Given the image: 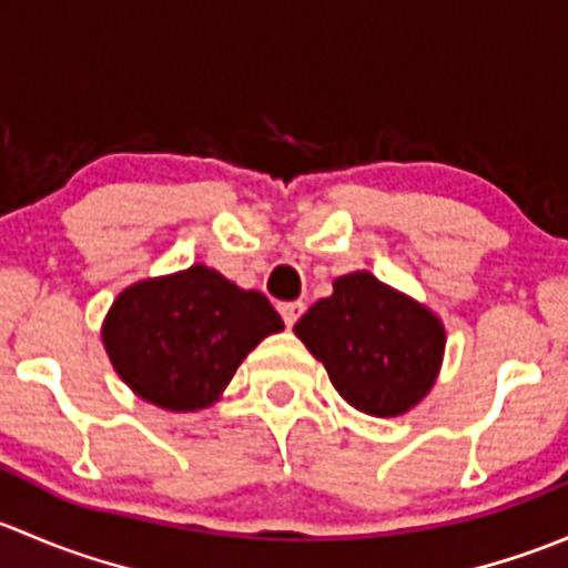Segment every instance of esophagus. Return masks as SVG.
<instances>
[{
    "label": "esophagus",
    "instance_id": "esophagus-1",
    "mask_svg": "<svg viewBox=\"0 0 568 568\" xmlns=\"http://www.w3.org/2000/svg\"><path fill=\"white\" fill-rule=\"evenodd\" d=\"M302 313H305V305H302V302H283V305H280V316H283L285 326H294Z\"/></svg>",
    "mask_w": 568,
    "mask_h": 568
}]
</instances>
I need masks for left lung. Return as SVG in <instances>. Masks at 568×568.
I'll return each mask as SVG.
<instances>
[{"instance_id": "left-lung-1", "label": "left lung", "mask_w": 568, "mask_h": 568, "mask_svg": "<svg viewBox=\"0 0 568 568\" xmlns=\"http://www.w3.org/2000/svg\"><path fill=\"white\" fill-rule=\"evenodd\" d=\"M294 332L324 363L341 398L371 417L415 409L437 382L448 341L432 307L371 272L337 277Z\"/></svg>"}]
</instances>
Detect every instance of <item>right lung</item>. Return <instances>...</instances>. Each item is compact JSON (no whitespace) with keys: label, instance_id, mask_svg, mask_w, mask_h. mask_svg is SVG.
I'll list each match as a JSON object with an SVG mask.
<instances>
[{"label":"right lung","instance_id":"obj_1","mask_svg":"<svg viewBox=\"0 0 568 568\" xmlns=\"http://www.w3.org/2000/svg\"><path fill=\"white\" fill-rule=\"evenodd\" d=\"M280 329L283 318L261 291L192 263L120 291L101 324V343L136 398L168 412H197L216 404L244 357Z\"/></svg>","mask_w":568,"mask_h":568}]
</instances>
